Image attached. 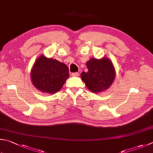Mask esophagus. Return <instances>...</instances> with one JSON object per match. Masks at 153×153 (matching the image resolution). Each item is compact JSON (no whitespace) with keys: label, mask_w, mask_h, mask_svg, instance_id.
<instances>
[{"label":"esophagus","mask_w":153,"mask_h":153,"mask_svg":"<svg viewBox=\"0 0 153 153\" xmlns=\"http://www.w3.org/2000/svg\"><path fill=\"white\" fill-rule=\"evenodd\" d=\"M79 75V73H73L71 74V76H78Z\"/></svg>","instance_id":"1"}]
</instances>
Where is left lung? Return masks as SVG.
<instances>
[{"mask_svg":"<svg viewBox=\"0 0 153 153\" xmlns=\"http://www.w3.org/2000/svg\"><path fill=\"white\" fill-rule=\"evenodd\" d=\"M88 71L80 74L82 81L93 93H99L108 89L115 79V69L107 57L100 59L92 58L86 62Z\"/></svg>","mask_w":153,"mask_h":153,"instance_id":"1","label":"left lung"}]
</instances>
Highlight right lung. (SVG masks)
<instances>
[{
  "instance_id": "add662e5",
  "label": "right lung",
  "mask_w": 153,
  "mask_h": 153,
  "mask_svg": "<svg viewBox=\"0 0 153 153\" xmlns=\"http://www.w3.org/2000/svg\"><path fill=\"white\" fill-rule=\"evenodd\" d=\"M31 80L39 91L54 94L59 91L69 77L65 64L41 55L34 62L30 72Z\"/></svg>"
}]
</instances>
